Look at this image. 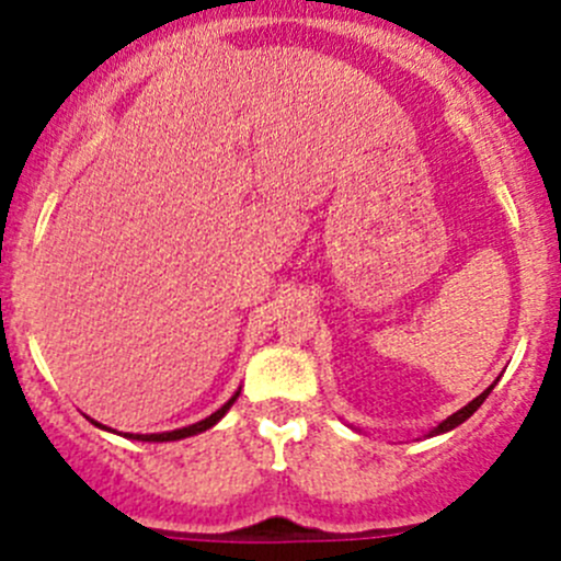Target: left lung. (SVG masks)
I'll return each instance as SVG.
<instances>
[{"label": "left lung", "instance_id": "1", "mask_svg": "<svg viewBox=\"0 0 561 561\" xmlns=\"http://www.w3.org/2000/svg\"><path fill=\"white\" fill-rule=\"evenodd\" d=\"M491 390H494V386H489V388H485V390H483V393H480V396H478V399H472V401H469V404H467V407H461V410H458V412H454V415H448V417H445V421H443V423H439V426H434V428H432V432H428V434H426V437H437V434H445V432H450V428L461 426V423H463V421H467V417H472V415H474V412H478V407H480V404H483V401H485V399H489V393H491Z\"/></svg>", "mask_w": 561, "mask_h": 561}]
</instances>
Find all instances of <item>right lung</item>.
I'll list each match as a JSON object with an SVG mask.
<instances>
[{
	"mask_svg": "<svg viewBox=\"0 0 561 561\" xmlns=\"http://www.w3.org/2000/svg\"><path fill=\"white\" fill-rule=\"evenodd\" d=\"M239 393H241V390H236V393L230 396V399L225 401V404L219 407L217 412H211V415H208V417H203V421L192 423V426H184V428H173V432H160V434H124V437H127V439H140V443H173V439L195 437V434H201V432H206V428L217 426V423L222 421V417H225V412H228L230 407H233V401L239 399ZM92 423H94V426L105 428V432H113V428L103 426V423H98V421H92Z\"/></svg>",
	"mask_w": 561,
	"mask_h": 561,
	"instance_id": "1",
	"label": "right lung"
}]
</instances>
